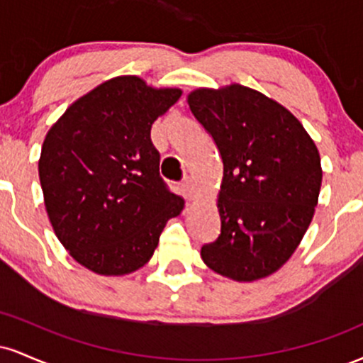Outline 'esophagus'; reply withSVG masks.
<instances>
[{
  "mask_svg": "<svg viewBox=\"0 0 363 363\" xmlns=\"http://www.w3.org/2000/svg\"><path fill=\"white\" fill-rule=\"evenodd\" d=\"M182 191H184V196L187 199H194L198 196V189H196L194 181L191 177H186L184 182H182Z\"/></svg>",
  "mask_w": 363,
  "mask_h": 363,
  "instance_id": "esophagus-1",
  "label": "esophagus"
}]
</instances>
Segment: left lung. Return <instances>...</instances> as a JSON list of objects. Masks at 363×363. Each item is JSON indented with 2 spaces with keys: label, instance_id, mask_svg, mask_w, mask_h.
Returning <instances> with one entry per match:
<instances>
[{
  "label": "left lung",
  "instance_id": "left-lung-1",
  "mask_svg": "<svg viewBox=\"0 0 363 363\" xmlns=\"http://www.w3.org/2000/svg\"><path fill=\"white\" fill-rule=\"evenodd\" d=\"M187 104L223 162L222 228L201 247L203 261L235 281L269 277L312 222L323 182L319 150L286 107L239 83L196 89Z\"/></svg>",
  "mask_w": 363,
  "mask_h": 363
}]
</instances>
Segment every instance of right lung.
I'll list each match as a JSON object with an SVG mask.
<instances>
[{
  "mask_svg": "<svg viewBox=\"0 0 363 363\" xmlns=\"http://www.w3.org/2000/svg\"><path fill=\"white\" fill-rule=\"evenodd\" d=\"M176 86L124 74L74 101L45 135L39 179L49 222L74 261L104 277L143 268L184 199L162 181L152 124Z\"/></svg>",
  "mask_w": 363,
  "mask_h": 363,
  "instance_id": "obj_1",
  "label": "right lung"
}]
</instances>
